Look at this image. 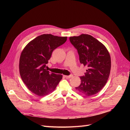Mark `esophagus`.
Instances as JSON below:
<instances>
[{
    "instance_id": "34e87169",
    "label": "esophagus",
    "mask_w": 130,
    "mask_h": 130,
    "mask_svg": "<svg viewBox=\"0 0 130 130\" xmlns=\"http://www.w3.org/2000/svg\"><path fill=\"white\" fill-rule=\"evenodd\" d=\"M64 76L66 78H69L72 77L73 76V75H64Z\"/></svg>"
}]
</instances>
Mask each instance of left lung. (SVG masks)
Here are the masks:
<instances>
[{
	"instance_id": "8db88e82",
	"label": "left lung",
	"mask_w": 130,
	"mask_h": 130,
	"mask_svg": "<svg viewBox=\"0 0 130 130\" xmlns=\"http://www.w3.org/2000/svg\"><path fill=\"white\" fill-rule=\"evenodd\" d=\"M72 44L77 50L81 64L87 66L85 75L81 76V84L76 91L86 96L96 94L107 82L111 67L108 50L103 43L88 34L70 37Z\"/></svg>"
}]
</instances>
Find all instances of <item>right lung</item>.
I'll return each mask as SVG.
<instances>
[{
    "label": "right lung",
    "mask_w": 130,
    "mask_h": 130,
    "mask_svg": "<svg viewBox=\"0 0 130 130\" xmlns=\"http://www.w3.org/2000/svg\"><path fill=\"white\" fill-rule=\"evenodd\" d=\"M67 40V37L43 34L30 41L22 52L20 75L27 88L36 95L43 96L53 92L62 78V75L50 73L45 67L54 50Z\"/></svg>",
    "instance_id": "add662e5"
}]
</instances>
